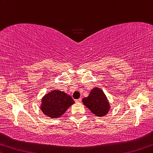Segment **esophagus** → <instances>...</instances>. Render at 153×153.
Returning <instances> with one entry per match:
<instances>
[{
  "instance_id": "esophagus-1",
  "label": "esophagus",
  "mask_w": 153,
  "mask_h": 153,
  "mask_svg": "<svg viewBox=\"0 0 153 153\" xmlns=\"http://www.w3.org/2000/svg\"><path fill=\"white\" fill-rule=\"evenodd\" d=\"M75 102H81V98H79V99H77L75 100Z\"/></svg>"
}]
</instances>
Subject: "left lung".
Returning a JSON list of instances; mask_svg holds the SVG:
<instances>
[{"mask_svg":"<svg viewBox=\"0 0 153 153\" xmlns=\"http://www.w3.org/2000/svg\"><path fill=\"white\" fill-rule=\"evenodd\" d=\"M83 105L93 114L98 117L105 116L111 109V105L103 90L98 87L91 89L88 97L82 100Z\"/></svg>","mask_w":153,"mask_h":153,"instance_id":"8db88e82","label":"left lung"}]
</instances>
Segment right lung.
Instances as JSON below:
<instances>
[{
	"instance_id": "1",
	"label": "right lung",
	"mask_w": 153,
	"mask_h": 153,
	"mask_svg": "<svg viewBox=\"0 0 153 153\" xmlns=\"http://www.w3.org/2000/svg\"><path fill=\"white\" fill-rule=\"evenodd\" d=\"M74 103L71 96L64 91L52 90L42 98L39 109L51 118H58Z\"/></svg>"
}]
</instances>
